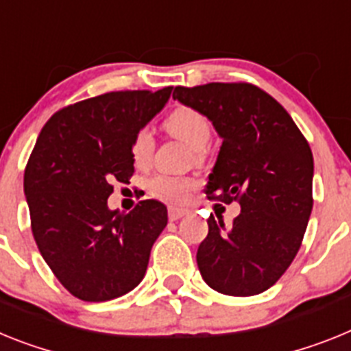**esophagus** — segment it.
<instances>
[{"instance_id": "esophagus-1", "label": "esophagus", "mask_w": 351, "mask_h": 351, "mask_svg": "<svg viewBox=\"0 0 351 351\" xmlns=\"http://www.w3.org/2000/svg\"><path fill=\"white\" fill-rule=\"evenodd\" d=\"M185 210L182 208H175V206H169V212H167V215H169V221H178V219H182L185 215Z\"/></svg>"}]
</instances>
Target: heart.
I'll list each match as a JSON object with an SVG mask.
<instances>
[{
	"mask_svg": "<svg viewBox=\"0 0 351 351\" xmlns=\"http://www.w3.org/2000/svg\"><path fill=\"white\" fill-rule=\"evenodd\" d=\"M166 129L180 141L187 143L191 148L196 150L197 157H201L203 148L208 145L212 138V125L208 118L194 108H176L166 118ZM155 150V138L150 129H139L134 134L130 143V157L136 166H146L152 160ZM197 187V182L187 176H169L157 175L148 182V191L152 196L158 199L173 203V205H184L187 203L191 193Z\"/></svg>",
	"mask_w": 351,
	"mask_h": 351,
	"instance_id": "b5f03b06",
	"label": "heart"
}]
</instances>
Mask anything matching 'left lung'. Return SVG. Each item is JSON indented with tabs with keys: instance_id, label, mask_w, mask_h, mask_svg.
I'll return each instance as SVG.
<instances>
[{
	"instance_id": "obj_1",
	"label": "left lung",
	"mask_w": 351,
	"mask_h": 351,
	"mask_svg": "<svg viewBox=\"0 0 351 351\" xmlns=\"http://www.w3.org/2000/svg\"><path fill=\"white\" fill-rule=\"evenodd\" d=\"M173 99L203 112L222 138L206 196L240 205L230 230L210 215L196 254L201 277L231 297L263 293L291 265L309 222V143L281 104L254 84L176 86Z\"/></svg>"
}]
</instances>
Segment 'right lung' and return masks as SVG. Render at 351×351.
Here are the masks:
<instances>
[{"label": "right lung", "mask_w": 351, "mask_h": 351, "mask_svg": "<svg viewBox=\"0 0 351 351\" xmlns=\"http://www.w3.org/2000/svg\"><path fill=\"white\" fill-rule=\"evenodd\" d=\"M173 86L111 91L49 118L24 169V194L38 251L56 279L84 302L129 293L145 277L167 224L157 199L129 213L108 208L112 182L129 184L130 143L164 108Z\"/></svg>", "instance_id": "add662e5"}]
</instances>
